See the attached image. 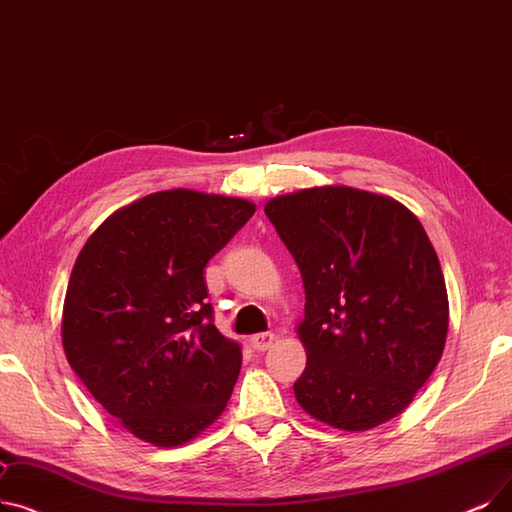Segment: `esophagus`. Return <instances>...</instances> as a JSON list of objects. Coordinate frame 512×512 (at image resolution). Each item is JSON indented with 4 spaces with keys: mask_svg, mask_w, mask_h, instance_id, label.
Returning a JSON list of instances; mask_svg holds the SVG:
<instances>
[{
    "mask_svg": "<svg viewBox=\"0 0 512 512\" xmlns=\"http://www.w3.org/2000/svg\"><path fill=\"white\" fill-rule=\"evenodd\" d=\"M274 341H276V337L272 335V332H257V335L251 337V345L255 351L270 349L274 345Z\"/></svg>",
    "mask_w": 512,
    "mask_h": 512,
    "instance_id": "1",
    "label": "esophagus"
}]
</instances>
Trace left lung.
Returning <instances> with one entry per match:
<instances>
[{"label":"left lung","instance_id":"left-lung-1","mask_svg":"<svg viewBox=\"0 0 512 512\" xmlns=\"http://www.w3.org/2000/svg\"><path fill=\"white\" fill-rule=\"evenodd\" d=\"M305 286L299 406L341 431L402 414L446 347L450 303L418 217L385 194L318 186L263 207Z\"/></svg>","mask_w":512,"mask_h":512}]
</instances>
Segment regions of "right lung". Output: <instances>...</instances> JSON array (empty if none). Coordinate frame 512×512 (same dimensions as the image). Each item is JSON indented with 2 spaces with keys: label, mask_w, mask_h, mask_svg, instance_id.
I'll list each match as a JSON object with an SVG mask.
<instances>
[{
  "label": "right lung",
  "mask_w": 512,
  "mask_h": 512,
  "mask_svg": "<svg viewBox=\"0 0 512 512\" xmlns=\"http://www.w3.org/2000/svg\"><path fill=\"white\" fill-rule=\"evenodd\" d=\"M247 198L175 188L108 215L75 261L62 347L96 402L157 448H177L226 410L240 343L207 303V261L249 221Z\"/></svg>",
  "instance_id": "1"
}]
</instances>
